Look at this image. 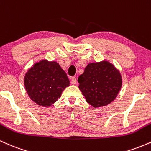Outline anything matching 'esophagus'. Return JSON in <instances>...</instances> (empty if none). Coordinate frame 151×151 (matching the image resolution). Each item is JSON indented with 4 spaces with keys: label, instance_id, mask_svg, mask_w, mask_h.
<instances>
[{
    "label": "esophagus",
    "instance_id": "obj_1",
    "mask_svg": "<svg viewBox=\"0 0 151 151\" xmlns=\"http://www.w3.org/2000/svg\"><path fill=\"white\" fill-rule=\"evenodd\" d=\"M77 78H76L75 77H71V84H77Z\"/></svg>",
    "mask_w": 151,
    "mask_h": 151
}]
</instances>
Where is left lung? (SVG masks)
Returning <instances> with one entry per match:
<instances>
[{
	"label": "left lung",
	"mask_w": 151,
	"mask_h": 151,
	"mask_svg": "<svg viewBox=\"0 0 151 151\" xmlns=\"http://www.w3.org/2000/svg\"><path fill=\"white\" fill-rule=\"evenodd\" d=\"M78 82L86 101L94 107L103 106L114 101L122 85L120 73L108 62L89 64Z\"/></svg>",
	"instance_id": "left-lung-1"
}]
</instances>
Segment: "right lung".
Segmentation results:
<instances>
[{"label": "right lung", "mask_w": 151, "mask_h": 151, "mask_svg": "<svg viewBox=\"0 0 151 151\" xmlns=\"http://www.w3.org/2000/svg\"><path fill=\"white\" fill-rule=\"evenodd\" d=\"M24 83L32 101L42 106H50L70 85V80L59 64L42 60L25 74Z\"/></svg>", "instance_id": "right-lung-1"}]
</instances>
